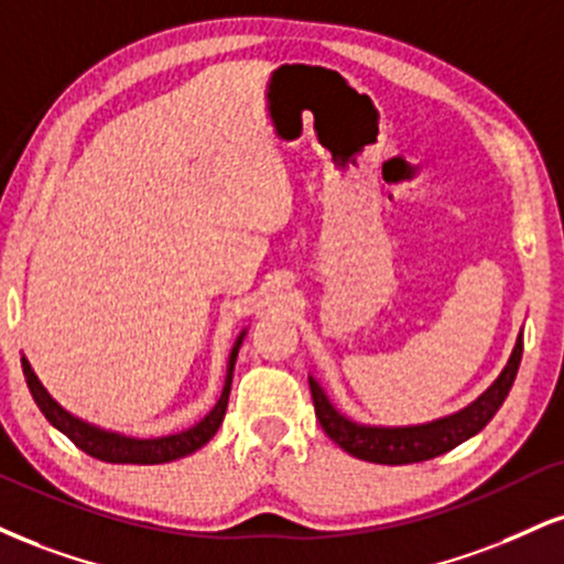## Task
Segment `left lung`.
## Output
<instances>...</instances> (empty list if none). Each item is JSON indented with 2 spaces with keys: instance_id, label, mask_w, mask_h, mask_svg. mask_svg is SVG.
<instances>
[{
  "instance_id": "8db88e82",
  "label": "left lung",
  "mask_w": 564,
  "mask_h": 564,
  "mask_svg": "<svg viewBox=\"0 0 564 564\" xmlns=\"http://www.w3.org/2000/svg\"><path fill=\"white\" fill-rule=\"evenodd\" d=\"M522 357V334L514 341V349L507 359L505 370L488 389L480 393L476 402H470L465 410L454 412V415L431 420L423 425H399V429H383V425H362L355 420L344 417L334 404L328 402L325 391L315 378H310L312 404H315V415L321 420L325 436L336 441L344 452L351 457L365 459V463L378 465H410L425 463V459L438 457V454L452 452L463 441L473 438L478 431H484L488 420L499 412L505 404L507 393H510L514 376H518Z\"/></svg>"
}]
</instances>
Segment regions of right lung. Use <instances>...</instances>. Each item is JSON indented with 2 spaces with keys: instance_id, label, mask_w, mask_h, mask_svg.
<instances>
[{
  "instance_id": "add662e5",
  "label": "right lung",
  "mask_w": 564,
  "mask_h": 564,
  "mask_svg": "<svg viewBox=\"0 0 564 564\" xmlns=\"http://www.w3.org/2000/svg\"><path fill=\"white\" fill-rule=\"evenodd\" d=\"M247 336V330H241L239 338H236L234 349H230L228 357V370H226V383H223V393L217 399V404L207 412L199 423L192 425L188 431L173 433V436H160V438H133V436H123V433L115 431H105L97 429V425L86 423L76 415L59 406L54 399L50 397V391L44 389L39 376L33 372L31 362L23 357V376L25 383H29L33 402L39 404V410L44 412V417L50 420L57 431H63L73 444L78 446L80 452L91 454V457L101 459V463H115V465H162V463H173V459L186 457L196 449L207 444L209 438L215 436L217 429H220L223 417H226V406H228V397H230V381H234V365L236 357H239V347Z\"/></svg>"
}]
</instances>
